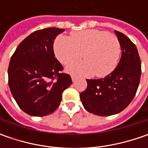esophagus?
<instances>
[{"instance_id":"34e87169","label":"esophagus","mask_w":148,"mask_h":148,"mask_svg":"<svg viewBox=\"0 0 148 148\" xmlns=\"http://www.w3.org/2000/svg\"><path fill=\"white\" fill-rule=\"evenodd\" d=\"M71 80H72V82H75L77 80V78L76 77H74V76H71Z\"/></svg>"}]
</instances>
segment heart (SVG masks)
<instances>
[{
    "label": "heart",
    "instance_id": "obj_1",
    "mask_svg": "<svg viewBox=\"0 0 148 148\" xmlns=\"http://www.w3.org/2000/svg\"><path fill=\"white\" fill-rule=\"evenodd\" d=\"M56 58L63 65L73 63L66 71L78 76L105 77L115 70L121 55V45L115 36L105 31L88 29L74 32L70 38L60 35L53 44Z\"/></svg>",
    "mask_w": 148,
    "mask_h": 148
}]
</instances>
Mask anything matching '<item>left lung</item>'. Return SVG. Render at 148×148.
Masks as SVG:
<instances>
[{
	"mask_svg": "<svg viewBox=\"0 0 148 148\" xmlns=\"http://www.w3.org/2000/svg\"><path fill=\"white\" fill-rule=\"evenodd\" d=\"M114 33L122 50L115 70L105 78L87 79V87L80 94L84 108L99 116H110L127 108L140 82L141 60L137 47L123 33Z\"/></svg>",
	"mask_w": 148,
	"mask_h": 148,
	"instance_id": "8db88e82",
	"label": "left lung"
}]
</instances>
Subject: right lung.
Here are the masks:
<instances>
[{"label":"right lung","mask_w":148,"mask_h":148,"mask_svg":"<svg viewBox=\"0 0 148 148\" xmlns=\"http://www.w3.org/2000/svg\"><path fill=\"white\" fill-rule=\"evenodd\" d=\"M64 29L34 31L19 44L10 58L8 83L17 105L31 116H45L59 106L71 85L70 75L55 58L53 42Z\"/></svg>","instance_id":"1"}]
</instances>
